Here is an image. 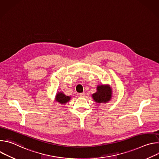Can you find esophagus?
Segmentation results:
<instances>
[{
	"label": "esophagus",
	"instance_id": "1",
	"mask_svg": "<svg viewBox=\"0 0 159 159\" xmlns=\"http://www.w3.org/2000/svg\"><path fill=\"white\" fill-rule=\"evenodd\" d=\"M85 95V93H80V94H79V96H80V97H82V98L84 97Z\"/></svg>",
	"mask_w": 159,
	"mask_h": 159
}]
</instances>
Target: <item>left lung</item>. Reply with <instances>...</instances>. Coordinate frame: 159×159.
<instances>
[{
  "instance_id": "1",
  "label": "left lung",
  "mask_w": 159,
  "mask_h": 159,
  "mask_svg": "<svg viewBox=\"0 0 159 159\" xmlns=\"http://www.w3.org/2000/svg\"><path fill=\"white\" fill-rule=\"evenodd\" d=\"M93 98L97 102H106L109 101L111 98V89L108 85H98L97 87V92L93 94Z\"/></svg>"
}]
</instances>
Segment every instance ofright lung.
Segmentation results:
<instances>
[{
    "mask_svg": "<svg viewBox=\"0 0 159 159\" xmlns=\"http://www.w3.org/2000/svg\"><path fill=\"white\" fill-rule=\"evenodd\" d=\"M70 99V97L65 96L62 93H58L56 96V100L61 104H65L66 102L69 101Z\"/></svg>",
    "mask_w": 159,
    "mask_h": 159,
    "instance_id": "1",
    "label": "right lung"
}]
</instances>
